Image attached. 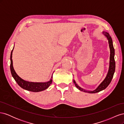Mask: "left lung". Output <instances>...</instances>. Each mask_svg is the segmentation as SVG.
I'll return each mask as SVG.
<instances>
[{"label": "left lung", "mask_w": 124, "mask_h": 124, "mask_svg": "<svg viewBox=\"0 0 124 124\" xmlns=\"http://www.w3.org/2000/svg\"><path fill=\"white\" fill-rule=\"evenodd\" d=\"M103 34L107 37L108 40V44H109V47L110 50V63H109V68H108V72L107 73L106 78H104V80L101 82L100 85L97 87L93 91H86V90L81 88L80 86H78L76 82L73 80V83L75 84L76 87L78 88L81 91L84 92L85 93H96L99 92L102 90L106 88L110 84L112 81V78L113 77V75L115 70V62L114 59V55H115V51L113 45V41L111 37L110 36L109 33L107 32H102Z\"/></svg>", "instance_id": "left-lung-1"}]
</instances>
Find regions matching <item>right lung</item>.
Here are the masks:
<instances>
[{"instance_id":"right-lung-1","label":"right lung","mask_w":124,"mask_h":124,"mask_svg":"<svg viewBox=\"0 0 124 124\" xmlns=\"http://www.w3.org/2000/svg\"><path fill=\"white\" fill-rule=\"evenodd\" d=\"M13 50L11 51L10 56V70L11 74H12L14 79L18 85L22 88L32 92H39L42 91L49 87L52 82L53 76H52L51 78L49 81L45 82H31L26 81L22 79V78L18 76L16 72V71H15L13 66V61L12 59Z\"/></svg>"}]
</instances>
